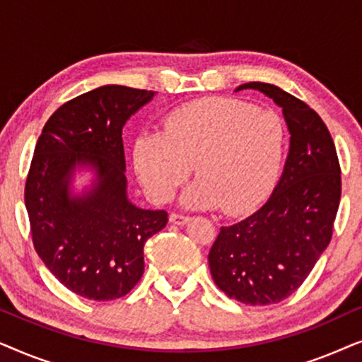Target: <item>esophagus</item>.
<instances>
[{"mask_svg": "<svg viewBox=\"0 0 362 362\" xmlns=\"http://www.w3.org/2000/svg\"><path fill=\"white\" fill-rule=\"evenodd\" d=\"M191 221V217L187 216H181V214H170V222L171 224H176V226H185L187 222Z\"/></svg>", "mask_w": 362, "mask_h": 362, "instance_id": "34e87169", "label": "esophagus"}]
</instances>
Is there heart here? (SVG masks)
Returning <instances> with one entry per match:
<instances>
[{
    "mask_svg": "<svg viewBox=\"0 0 362 362\" xmlns=\"http://www.w3.org/2000/svg\"><path fill=\"white\" fill-rule=\"evenodd\" d=\"M288 133L279 113L234 98H204L168 115L165 128L141 132L133 163L153 201H168L194 165L182 191L187 209L244 214L260 204L280 175Z\"/></svg>",
    "mask_w": 362,
    "mask_h": 362,
    "instance_id": "b5f03b06",
    "label": "heart"
}]
</instances>
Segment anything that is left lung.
I'll use <instances>...</instances> for the list:
<instances>
[{"instance_id": "8db88e82", "label": "left lung", "mask_w": 362, "mask_h": 362, "mask_svg": "<svg viewBox=\"0 0 362 362\" xmlns=\"http://www.w3.org/2000/svg\"><path fill=\"white\" fill-rule=\"evenodd\" d=\"M281 108L290 148L279 182L264 206L221 227L209 269L227 296L252 306L279 303L303 284L326 250L341 197V170L328 128L318 113L280 87L247 82Z\"/></svg>"}]
</instances>
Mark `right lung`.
<instances>
[{
    "label": "right lung",
    "instance_id": "add662e5",
    "mask_svg": "<svg viewBox=\"0 0 362 362\" xmlns=\"http://www.w3.org/2000/svg\"><path fill=\"white\" fill-rule=\"evenodd\" d=\"M153 98L125 86L93 88L52 113L34 150L24 189L34 249L83 298L125 296L145 270V242L168 222L166 211L141 209L127 191L122 130Z\"/></svg>",
    "mask_w": 362,
    "mask_h": 362
}]
</instances>
